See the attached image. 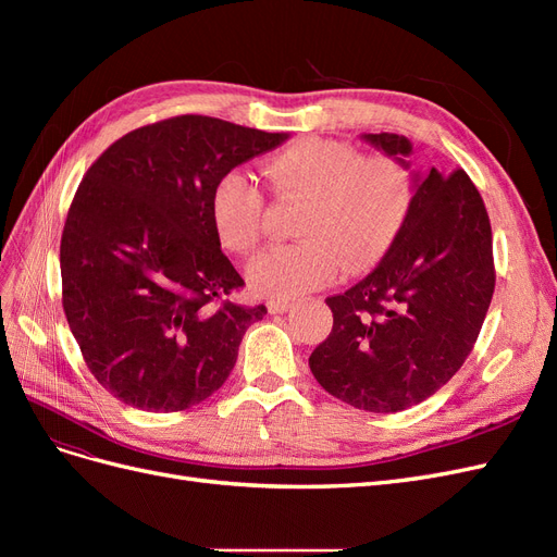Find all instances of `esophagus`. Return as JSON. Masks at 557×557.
Here are the masks:
<instances>
[{
    "label": "esophagus",
    "mask_w": 557,
    "mask_h": 557,
    "mask_svg": "<svg viewBox=\"0 0 557 557\" xmlns=\"http://www.w3.org/2000/svg\"><path fill=\"white\" fill-rule=\"evenodd\" d=\"M290 307H293V301H288V299H269L267 301L269 313H285Z\"/></svg>",
    "instance_id": "obj_1"
}]
</instances>
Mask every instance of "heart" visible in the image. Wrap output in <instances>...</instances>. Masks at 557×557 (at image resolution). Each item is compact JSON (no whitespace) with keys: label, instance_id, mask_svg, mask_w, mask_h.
I'll list each match as a JSON object with an SVG mask.
<instances>
[{"label":"heart","instance_id":"obj_1","mask_svg":"<svg viewBox=\"0 0 557 557\" xmlns=\"http://www.w3.org/2000/svg\"><path fill=\"white\" fill-rule=\"evenodd\" d=\"M281 201H305L295 234L248 264V285L260 297L290 299L323 288L339 274L379 264L407 223L413 205L411 172L391 156H360L346 141L307 137L262 162ZM218 242L248 256L262 237L264 195L242 172L218 178L209 201Z\"/></svg>","mask_w":557,"mask_h":557}]
</instances>
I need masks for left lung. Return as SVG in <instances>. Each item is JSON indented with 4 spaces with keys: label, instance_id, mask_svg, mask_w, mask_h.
<instances>
[{
    "label": "left lung",
    "instance_id": "8db88e82",
    "mask_svg": "<svg viewBox=\"0 0 557 557\" xmlns=\"http://www.w3.org/2000/svg\"><path fill=\"white\" fill-rule=\"evenodd\" d=\"M404 160L399 134H362ZM495 293L493 232L476 185L455 170L416 176L413 205L372 274L327 297L334 323L309 358L315 381L350 407L397 413L446 385L474 348Z\"/></svg>",
    "mask_w": 557,
    "mask_h": 557
}]
</instances>
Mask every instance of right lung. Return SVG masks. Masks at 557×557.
<instances>
[{"label":"right lung","mask_w":557,"mask_h":557,"mask_svg":"<svg viewBox=\"0 0 557 557\" xmlns=\"http://www.w3.org/2000/svg\"><path fill=\"white\" fill-rule=\"evenodd\" d=\"M288 134L211 115L132 129L83 176L60 244L62 307L92 376L127 407L190 409L221 387L264 305L221 250L218 178Z\"/></svg>","instance_id":"right-lung-1"}]
</instances>
